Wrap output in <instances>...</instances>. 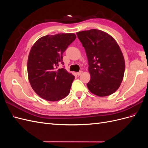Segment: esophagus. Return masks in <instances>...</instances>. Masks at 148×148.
<instances>
[{
	"label": "esophagus",
	"mask_w": 148,
	"mask_h": 148,
	"mask_svg": "<svg viewBox=\"0 0 148 148\" xmlns=\"http://www.w3.org/2000/svg\"><path fill=\"white\" fill-rule=\"evenodd\" d=\"M82 73H83V71H82V70H81V71H78V72H77V75L79 76L80 75H81V74Z\"/></svg>",
	"instance_id": "esophagus-1"
}]
</instances>
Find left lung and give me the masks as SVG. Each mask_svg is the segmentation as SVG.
Returning <instances> with one entry per match:
<instances>
[{"label":"left lung","mask_w":148,"mask_h":148,"mask_svg":"<svg viewBox=\"0 0 148 148\" xmlns=\"http://www.w3.org/2000/svg\"><path fill=\"white\" fill-rule=\"evenodd\" d=\"M88 58L91 79L87 86L100 97L117 90L125 72V60L115 40L104 31L92 29L77 33Z\"/></svg>","instance_id":"1"}]
</instances>
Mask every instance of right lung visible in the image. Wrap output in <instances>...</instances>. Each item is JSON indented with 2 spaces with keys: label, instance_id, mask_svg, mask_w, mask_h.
Listing matches in <instances>:
<instances>
[{
  "label": "right lung",
  "instance_id": "add662e5",
  "mask_svg": "<svg viewBox=\"0 0 148 148\" xmlns=\"http://www.w3.org/2000/svg\"><path fill=\"white\" fill-rule=\"evenodd\" d=\"M76 39L74 33L47 35L39 39L29 53L27 70L31 87L42 99L59 101L70 92L75 77L65 69L63 53ZM64 65V64H63Z\"/></svg>",
  "mask_w": 148,
  "mask_h": 148
}]
</instances>
